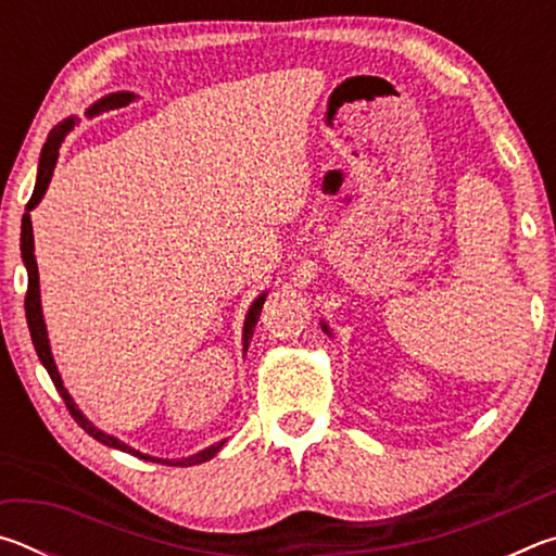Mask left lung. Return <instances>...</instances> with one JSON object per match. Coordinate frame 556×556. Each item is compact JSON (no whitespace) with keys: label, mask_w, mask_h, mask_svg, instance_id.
<instances>
[{"label":"left lung","mask_w":556,"mask_h":556,"mask_svg":"<svg viewBox=\"0 0 556 556\" xmlns=\"http://www.w3.org/2000/svg\"><path fill=\"white\" fill-rule=\"evenodd\" d=\"M324 328H326V326H324Z\"/></svg>","instance_id":"1"}]
</instances>
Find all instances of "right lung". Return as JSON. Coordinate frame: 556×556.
Segmentation results:
<instances>
[{
  "label": "right lung",
  "instance_id": "right-lung-1",
  "mask_svg": "<svg viewBox=\"0 0 556 556\" xmlns=\"http://www.w3.org/2000/svg\"><path fill=\"white\" fill-rule=\"evenodd\" d=\"M73 122H63V125L55 127L49 139H46V144L41 149V159H39V176H36V186H34V193L29 203H26V213L22 218V257H24V265H26V271H29V287H26V299H24V308H26V324H29V333H31V341H34V348L36 353H39V361L43 363V368L49 370L51 380L55 384V390H59V394L65 402V407H68L71 417L78 421V425L88 431V434L92 439H98L100 444L105 446H112V448H119V451H127V454L131 456H139L144 460H156V464H164V466H195V464H203V460L213 458L218 451L223 448L225 441H220V444L215 446H208L203 448L201 454L195 456H188V458H181V460H166V458H152V456H144L139 454V451L129 448L127 444H122V441H117L115 437L110 434H102L100 429H96L90 425V421L83 417V414L75 409V404L71 400V394L65 392L63 382H61V375L59 370H55V363H53V355H51V348H49V338H46V324H43V316H41V299H39V269H36V257H34V230H31V215L29 211L34 208L36 203H39L43 199L46 188H49V181L53 176V166H55V159H59V147L63 142L65 131L71 129ZM262 304H265V294H262L255 304H252L250 314H248V321H244V348L250 345V338H252V331H255V326L260 321V312H262Z\"/></svg>",
  "mask_w": 556,
  "mask_h": 556
}]
</instances>
